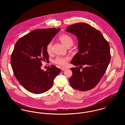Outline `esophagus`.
I'll use <instances>...</instances> for the list:
<instances>
[{"instance_id": "obj_1", "label": "esophagus", "mask_w": 125, "mask_h": 125, "mask_svg": "<svg viewBox=\"0 0 125 125\" xmlns=\"http://www.w3.org/2000/svg\"><path fill=\"white\" fill-rule=\"evenodd\" d=\"M61 70H62V71H64V70H66V68H64V67H61Z\"/></svg>"}]
</instances>
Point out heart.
<instances>
[{
    "mask_svg": "<svg viewBox=\"0 0 125 125\" xmlns=\"http://www.w3.org/2000/svg\"><path fill=\"white\" fill-rule=\"evenodd\" d=\"M59 39L66 47L71 46L73 44V39L71 36L68 34H62L60 36ZM46 52L48 54L52 53V42L48 43L46 47ZM69 60L68 57H57L54 60V62L61 66H65L67 64Z\"/></svg>",
    "mask_w": 125,
    "mask_h": 125,
    "instance_id": "b5f03b06",
    "label": "heart"
}]
</instances>
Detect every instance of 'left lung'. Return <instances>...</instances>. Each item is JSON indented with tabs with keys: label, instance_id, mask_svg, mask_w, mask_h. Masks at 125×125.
I'll return each instance as SVG.
<instances>
[{
	"label": "left lung",
	"instance_id": "1",
	"mask_svg": "<svg viewBox=\"0 0 125 125\" xmlns=\"http://www.w3.org/2000/svg\"><path fill=\"white\" fill-rule=\"evenodd\" d=\"M66 31L76 36L78 42L79 52L71 62L76 66L70 68L71 86L80 91L92 89L100 81L110 62L109 44L99 30L86 23L68 26ZM83 65L85 67L83 68Z\"/></svg>",
	"mask_w": 125,
	"mask_h": 125
}]
</instances>
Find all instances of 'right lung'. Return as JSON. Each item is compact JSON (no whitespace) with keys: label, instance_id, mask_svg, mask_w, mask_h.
<instances>
[{"label":"right lung","instance_id":"right-lung-1","mask_svg":"<svg viewBox=\"0 0 125 125\" xmlns=\"http://www.w3.org/2000/svg\"><path fill=\"white\" fill-rule=\"evenodd\" d=\"M60 30V28L36 29L15 44L10 58L12 70L20 84L30 92L41 94L49 90L61 72L53 65L45 71L41 69L42 62L49 61L47 45Z\"/></svg>","mask_w":125,"mask_h":125}]
</instances>
